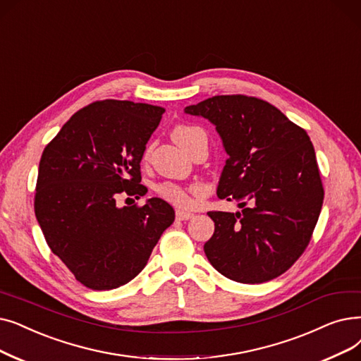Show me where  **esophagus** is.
I'll use <instances>...</instances> for the list:
<instances>
[{"label":"esophagus","mask_w":361,"mask_h":361,"mask_svg":"<svg viewBox=\"0 0 361 361\" xmlns=\"http://www.w3.org/2000/svg\"><path fill=\"white\" fill-rule=\"evenodd\" d=\"M193 215H195V214L187 212V211H181V209H178V211L176 212V216H177L178 221H184V219H190V218H193Z\"/></svg>","instance_id":"esophagus-1"}]
</instances>
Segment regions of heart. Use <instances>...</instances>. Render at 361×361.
I'll use <instances>...</instances> for the list:
<instances>
[{
  "instance_id": "1",
  "label": "heart",
  "mask_w": 361,
  "mask_h": 361,
  "mask_svg": "<svg viewBox=\"0 0 361 361\" xmlns=\"http://www.w3.org/2000/svg\"><path fill=\"white\" fill-rule=\"evenodd\" d=\"M200 134H203V131L197 127H192V125H178V127L172 131V138H174L183 149H187L193 140ZM156 190H158V195L162 199L180 208L192 207L197 197L203 196V190L200 187L185 189V187H181L174 183H162L156 187Z\"/></svg>"
}]
</instances>
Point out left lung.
Masks as SVG:
<instances>
[{"mask_svg":"<svg viewBox=\"0 0 361 361\" xmlns=\"http://www.w3.org/2000/svg\"><path fill=\"white\" fill-rule=\"evenodd\" d=\"M185 114L215 125L228 154L219 199L242 211H211L203 246L212 267L239 283H262L289 270L310 243L324 190L310 137L277 107L242 94L214 96Z\"/></svg>","mask_w":361,"mask_h":361,"instance_id":"8db88e82","label":"left lung"}]
</instances>
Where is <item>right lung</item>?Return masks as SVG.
<instances>
[{
  "label": "right lung",
  "instance_id": "right-lung-1",
  "mask_svg": "<svg viewBox=\"0 0 361 361\" xmlns=\"http://www.w3.org/2000/svg\"><path fill=\"white\" fill-rule=\"evenodd\" d=\"M164 107L128 100L94 102L78 111L45 146L35 215L47 245L92 290L128 283L174 223L168 202L116 205L119 195L145 196L140 184L146 145Z\"/></svg>",
  "mask_w": 361,
  "mask_h": 361
}]
</instances>
